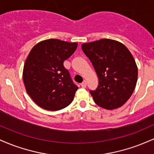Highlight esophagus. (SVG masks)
Masks as SVG:
<instances>
[{
  "label": "esophagus",
  "instance_id": "esophagus-1",
  "mask_svg": "<svg viewBox=\"0 0 154 154\" xmlns=\"http://www.w3.org/2000/svg\"><path fill=\"white\" fill-rule=\"evenodd\" d=\"M86 85H87V82H86L85 80H84L82 83H81V86H82V88H85Z\"/></svg>",
  "mask_w": 154,
  "mask_h": 154
}]
</instances>
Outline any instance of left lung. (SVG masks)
I'll return each mask as SVG.
<instances>
[{"label": "left lung", "mask_w": 154, "mask_h": 154, "mask_svg": "<svg viewBox=\"0 0 154 154\" xmlns=\"http://www.w3.org/2000/svg\"><path fill=\"white\" fill-rule=\"evenodd\" d=\"M82 49L99 79L96 90L90 91L95 103L109 110L123 106L137 79V65L128 48L116 40L100 39L82 44Z\"/></svg>", "instance_id": "1"}]
</instances>
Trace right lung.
Instances as JSON below:
<instances>
[{
    "instance_id": "add662e5",
    "label": "right lung",
    "mask_w": 154,
    "mask_h": 154,
    "mask_svg": "<svg viewBox=\"0 0 154 154\" xmlns=\"http://www.w3.org/2000/svg\"><path fill=\"white\" fill-rule=\"evenodd\" d=\"M77 47V43L48 39L32 48L24 63L23 81L26 93L40 107L57 111L73 100L78 87L63 66V61Z\"/></svg>"
}]
</instances>
